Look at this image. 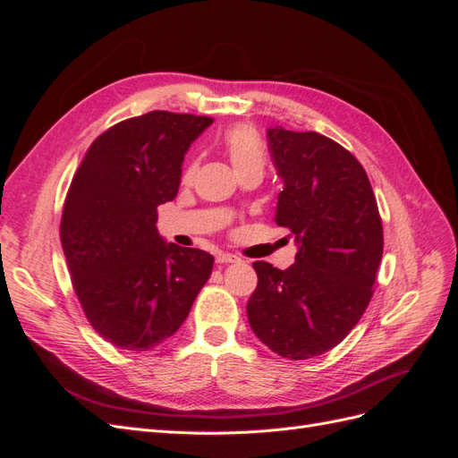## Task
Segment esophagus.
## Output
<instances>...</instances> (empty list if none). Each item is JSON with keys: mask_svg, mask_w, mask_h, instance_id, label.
Wrapping results in <instances>:
<instances>
[{"mask_svg": "<svg viewBox=\"0 0 458 458\" xmlns=\"http://www.w3.org/2000/svg\"><path fill=\"white\" fill-rule=\"evenodd\" d=\"M216 261L217 263H221V266H227V263H237V261H241L237 256L234 254H219L217 258H216Z\"/></svg>", "mask_w": 458, "mask_h": 458, "instance_id": "obj_1", "label": "esophagus"}]
</instances>
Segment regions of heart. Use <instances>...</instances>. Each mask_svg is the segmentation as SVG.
Returning <instances> with one entry per match:
<instances>
[{"label": "heart", "mask_w": 458, "mask_h": 458, "mask_svg": "<svg viewBox=\"0 0 458 458\" xmlns=\"http://www.w3.org/2000/svg\"><path fill=\"white\" fill-rule=\"evenodd\" d=\"M225 155L237 175L248 170H261L266 168V148H263L259 133L246 123L229 128L224 137H221ZM197 172V160H189L183 170V182H189Z\"/></svg>", "instance_id": "1"}]
</instances>
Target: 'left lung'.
<instances>
[{"label": "left lung", "instance_id": "left-lung-1", "mask_svg": "<svg viewBox=\"0 0 458 458\" xmlns=\"http://www.w3.org/2000/svg\"><path fill=\"white\" fill-rule=\"evenodd\" d=\"M284 187L275 224L298 242L293 267L254 261L246 303L254 335L303 361L338 345L363 317L384 252L382 217L369 175L348 148L317 131H267Z\"/></svg>", "mask_w": 458, "mask_h": 458}]
</instances>
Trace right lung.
<instances>
[{"instance_id":"add662e5","label":"right lung","mask_w":458,"mask_h":458,"mask_svg":"<svg viewBox=\"0 0 458 458\" xmlns=\"http://www.w3.org/2000/svg\"><path fill=\"white\" fill-rule=\"evenodd\" d=\"M214 118L168 110L122 120L88 148L68 187L61 244L97 335L148 352L183 325L214 256L165 244L158 206L175 199L189 145Z\"/></svg>"}]
</instances>
